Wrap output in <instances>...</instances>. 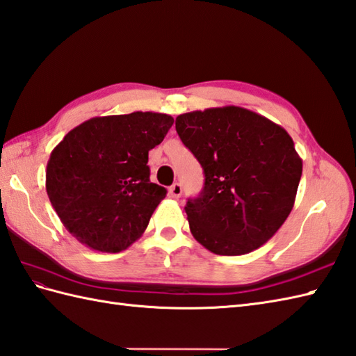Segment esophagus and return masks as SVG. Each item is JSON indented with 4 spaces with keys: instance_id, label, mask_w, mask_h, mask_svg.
Instances as JSON below:
<instances>
[{
    "instance_id": "1",
    "label": "esophagus",
    "mask_w": 356,
    "mask_h": 356,
    "mask_svg": "<svg viewBox=\"0 0 356 356\" xmlns=\"http://www.w3.org/2000/svg\"><path fill=\"white\" fill-rule=\"evenodd\" d=\"M168 194L172 198H179L181 195V185L180 184H172L168 189Z\"/></svg>"
}]
</instances>
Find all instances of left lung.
<instances>
[{
    "instance_id": "1",
    "label": "left lung",
    "mask_w": 356,
    "mask_h": 356,
    "mask_svg": "<svg viewBox=\"0 0 356 356\" xmlns=\"http://www.w3.org/2000/svg\"><path fill=\"white\" fill-rule=\"evenodd\" d=\"M176 130L204 172L185 211L209 252L245 254L266 244L294 206L302 159L288 131L238 106L181 113Z\"/></svg>"
}]
</instances>
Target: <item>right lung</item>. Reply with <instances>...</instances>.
<instances>
[{"label":"right lung","instance_id":"add662e5","mask_svg":"<svg viewBox=\"0 0 356 356\" xmlns=\"http://www.w3.org/2000/svg\"><path fill=\"white\" fill-rule=\"evenodd\" d=\"M172 117L158 112L90 118L54 147L47 194L66 230L97 252L118 253L148 226L167 189L150 181L148 152Z\"/></svg>","mask_w":356,"mask_h":356}]
</instances>
